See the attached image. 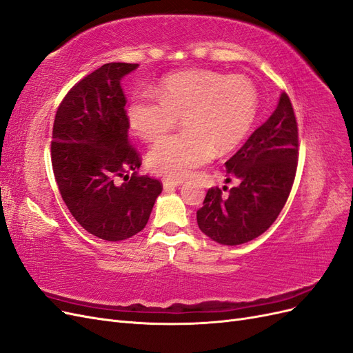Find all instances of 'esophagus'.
<instances>
[{"instance_id": "34e87169", "label": "esophagus", "mask_w": 353, "mask_h": 353, "mask_svg": "<svg viewBox=\"0 0 353 353\" xmlns=\"http://www.w3.org/2000/svg\"><path fill=\"white\" fill-rule=\"evenodd\" d=\"M181 185V181L178 179H163V188L168 191V190H172V188H176Z\"/></svg>"}]
</instances>
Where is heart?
Listing matches in <instances>:
<instances>
[{
	"mask_svg": "<svg viewBox=\"0 0 353 353\" xmlns=\"http://www.w3.org/2000/svg\"><path fill=\"white\" fill-rule=\"evenodd\" d=\"M156 94L135 92L126 108L128 125L144 141H156L183 117L184 132L156 143L147 154L154 174L181 179L225 154L249 135L258 114L259 94L241 74L187 70L160 81Z\"/></svg>",
	"mask_w": 353,
	"mask_h": 353,
	"instance_id": "1",
	"label": "heart"
}]
</instances>
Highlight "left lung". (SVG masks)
Here are the masks:
<instances>
[{
    "instance_id": "1",
    "label": "left lung",
    "mask_w": 353,
    "mask_h": 353,
    "mask_svg": "<svg viewBox=\"0 0 353 353\" xmlns=\"http://www.w3.org/2000/svg\"><path fill=\"white\" fill-rule=\"evenodd\" d=\"M297 123L290 99L281 92L270 119L225 162L239 179L228 194L210 188L197 210L203 234L219 244L237 245L259 237L279 218L297 168ZM225 190V188H223Z\"/></svg>"
}]
</instances>
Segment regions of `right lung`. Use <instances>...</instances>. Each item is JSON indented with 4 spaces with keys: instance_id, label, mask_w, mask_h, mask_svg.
I'll use <instances>...</instances> for the list:
<instances>
[{
    "instance_id": "obj_1",
    "label": "right lung",
    "mask_w": 353,
    "mask_h": 353,
    "mask_svg": "<svg viewBox=\"0 0 353 353\" xmlns=\"http://www.w3.org/2000/svg\"><path fill=\"white\" fill-rule=\"evenodd\" d=\"M137 68L108 63L81 79L52 126L51 162L61 199L83 230L108 241L140 232L162 193L157 179L137 175L140 156L128 138L121 81Z\"/></svg>"
}]
</instances>
